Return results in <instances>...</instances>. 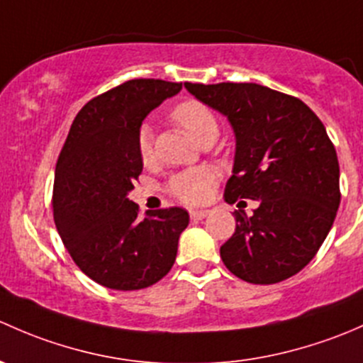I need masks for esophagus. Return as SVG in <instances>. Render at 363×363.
Instances as JSON below:
<instances>
[{
	"mask_svg": "<svg viewBox=\"0 0 363 363\" xmlns=\"http://www.w3.org/2000/svg\"><path fill=\"white\" fill-rule=\"evenodd\" d=\"M208 209H192V211H190V218L192 220H203L204 216H208Z\"/></svg>",
	"mask_w": 363,
	"mask_h": 363,
	"instance_id": "esophagus-1",
	"label": "esophagus"
}]
</instances>
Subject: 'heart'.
<instances>
[{"label":"heart","instance_id":"b5f03b06","mask_svg":"<svg viewBox=\"0 0 363 363\" xmlns=\"http://www.w3.org/2000/svg\"><path fill=\"white\" fill-rule=\"evenodd\" d=\"M171 117L199 145L208 138H216V134H218V122H216L215 113L201 101H182L173 108ZM136 145L141 160L145 164L154 162V133H152L150 125L143 124L138 129ZM216 182H218V174L211 167H192V169H185L174 174L167 183V192L183 204L197 206V204L206 203L211 197Z\"/></svg>","mask_w":363,"mask_h":363}]
</instances>
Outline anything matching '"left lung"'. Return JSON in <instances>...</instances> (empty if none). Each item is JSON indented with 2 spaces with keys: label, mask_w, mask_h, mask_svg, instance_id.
Listing matches in <instances>:
<instances>
[{
  "label": "left lung",
  "mask_w": 363,
  "mask_h": 363,
  "mask_svg": "<svg viewBox=\"0 0 363 363\" xmlns=\"http://www.w3.org/2000/svg\"><path fill=\"white\" fill-rule=\"evenodd\" d=\"M185 87L225 115L236 133L225 201L259 204L250 216L234 211L236 230L220 248L223 264L255 285L297 274L323 245L341 203L337 154L325 125L298 98L259 84Z\"/></svg>",
  "instance_id": "left-lung-1"
}]
</instances>
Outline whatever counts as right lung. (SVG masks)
<instances>
[{
  "label": "right lung",
  "instance_id": "add662e5",
  "mask_svg": "<svg viewBox=\"0 0 363 363\" xmlns=\"http://www.w3.org/2000/svg\"><path fill=\"white\" fill-rule=\"evenodd\" d=\"M180 89L174 82L134 78L96 96L78 111L59 154L55 227L73 262L106 289H147L177 259L189 213L166 208L140 218L127 194L143 171L136 145L141 122Z\"/></svg>",
  "mask_w": 363,
  "mask_h": 363
}]
</instances>
